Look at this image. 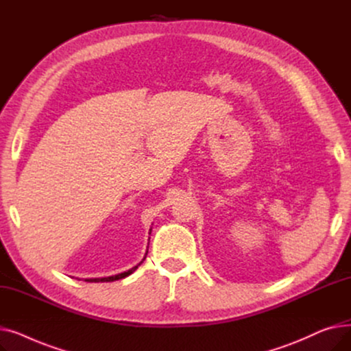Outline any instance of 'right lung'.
Segmentation results:
<instances>
[{
  "label": "right lung",
  "mask_w": 351,
  "mask_h": 351,
  "mask_svg": "<svg viewBox=\"0 0 351 351\" xmlns=\"http://www.w3.org/2000/svg\"><path fill=\"white\" fill-rule=\"evenodd\" d=\"M141 263H142V262H141ZM141 263H139V265H141ZM139 265H138V266H139ZM138 266L132 267L131 270H128V271L119 273V274H117V276H110V278H102V279H86L85 282H95V283H98V282H114V280H119V279L126 278V276H129L131 273H134V271L138 269Z\"/></svg>",
  "instance_id": "obj_1"
}]
</instances>
